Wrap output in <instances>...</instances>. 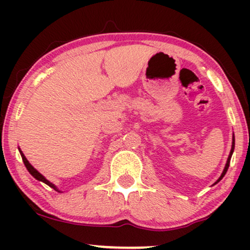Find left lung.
<instances>
[{
	"mask_svg": "<svg viewBox=\"0 0 250 250\" xmlns=\"http://www.w3.org/2000/svg\"><path fill=\"white\" fill-rule=\"evenodd\" d=\"M234 148H235V136L233 135V142H231V149H230V153H229V156H228V160H227V163H226V167H225V169H223V171H222V174H221V176L219 177V180L216 181V182L214 183V185H216L217 182H220L221 180H222V177L225 176L226 175V173H227V170H228V168H229V163H230V159H231V155H233V153H234Z\"/></svg>",
	"mask_w": 250,
	"mask_h": 250,
	"instance_id": "8db88e82",
	"label": "left lung"
}]
</instances>
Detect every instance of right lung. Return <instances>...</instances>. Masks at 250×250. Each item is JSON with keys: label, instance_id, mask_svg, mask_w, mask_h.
<instances>
[{"label": "right lung", "instance_id": "add662e5", "mask_svg": "<svg viewBox=\"0 0 250 250\" xmlns=\"http://www.w3.org/2000/svg\"><path fill=\"white\" fill-rule=\"evenodd\" d=\"M19 149H20V148H19ZM20 154H21V156H22V160H23V163H24L25 168H27V169H28V171H29V173H30L31 175H33V176H34V177H35V179H36V180L41 181V182H43V183H45V185H48V186H49V187H51V188H54V189H55V190H57V191H60V190H59V189H57V188L55 187V185H53V183H51V182H49V181H48L47 179H45V177H44V176H43V175H42L41 173H39V171H37V170H36V169H35V168H34V167H33V166H31V165H30V163H29V161H28V160H27V159H25L24 154H23V153H22V151H21V150H20ZM60 193H61V191H60Z\"/></svg>", "mask_w": 250, "mask_h": 250}]
</instances>
